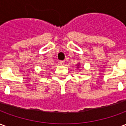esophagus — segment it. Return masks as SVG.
<instances>
[{"mask_svg":"<svg viewBox=\"0 0 126 126\" xmlns=\"http://www.w3.org/2000/svg\"><path fill=\"white\" fill-rule=\"evenodd\" d=\"M65 63V61H59V64L61 65H64Z\"/></svg>","mask_w":126,"mask_h":126,"instance_id":"1","label":"esophagus"}]
</instances>
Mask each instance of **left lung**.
<instances>
[{"instance_id": "1", "label": "left lung", "mask_w": 126, "mask_h": 126, "mask_svg": "<svg viewBox=\"0 0 126 126\" xmlns=\"http://www.w3.org/2000/svg\"><path fill=\"white\" fill-rule=\"evenodd\" d=\"M79 66H80V64L79 63L77 64V69H79Z\"/></svg>"}]
</instances>
